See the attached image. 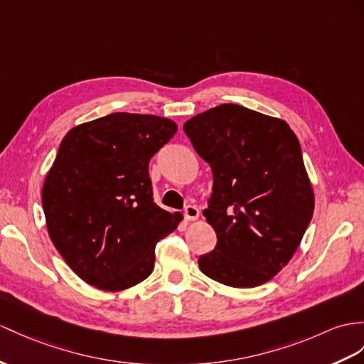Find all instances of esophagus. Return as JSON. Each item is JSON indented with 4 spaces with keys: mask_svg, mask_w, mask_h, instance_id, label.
Returning a JSON list of instances; mask_svg holds the SVG:
<instances>
[{
    "mask_svg": "<svg viewBox=\"0 0 364 364\" xmlns=\"http://www.w3.org/2000/svg\"><path fill=\"white\" fill-rule=\"evenodd\" d=\"M185 220H194L199 218V208L196 205H187L183 210Z\"/></svg>",
    "mask_w": 364,
    "mask_h": 364,
    "instance_id": "obj_1",
    "label": "esophagus"
}]
</instances>
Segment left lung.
I'll return each instance as SVG.
<instances>
[{
  "label": "left lung",
  "mask_w": 364,
  "mask_h": 364,
  "mask_svg": "<svg viewBox=\"0 0 364 364\" xmlns=\"http://www.w3.org/2000/svg\"><path fill=\"white\" fill-rule=\"evenodd\" d=\"M183 131L213 173L203 210L218 242L199 258L208 278L256 287L290 261L314 216V191L295 132L284 120L224 103Z\"/></svg>",
  "instance_id": "left-lung-1"
}]
</instances>
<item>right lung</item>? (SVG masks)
<instances>
[{"label":"right lung","mask_w":364,"mask_h":364,"mask_svg":"<svg viewBox=\"0 0 364 364\" xmlns=\"http://www.w3.org/2000/svg\"><path fill=\"white\" fill-rule=\"evenodd\" d=\"M176 131L157 115L112 112L61 140L43 210L55 249L87 284L117 291L151 274L157 242L182 215L156 205L148 166Z\"/></svg>","instance_id":"right-lung-1"}]
</instances>
